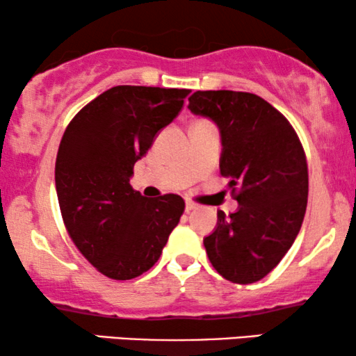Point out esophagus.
Segmentation results:
<instances>
[{
  "label": "esophagus",
  "instance_id": "34e87169",
  "mask_svg": "<svg viewBox=\"0 0 356 356\" xmlns=\"http://www.w3.org/2000/svg\"><path fill=\"white\" fill-rule=\"evenodd\" d=\"M196 209H197V204L194 201H189V199H188V201H186V212L196 211Z\"/></svg>",
  "mask_w": 356,
  "mask_h": 356
}]
</instances>
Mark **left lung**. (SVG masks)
I'll return each mask as SVG.
<instances>
[{
  "label": "left lung",
  "instance_id": "left-lung-1",
  "mask_svg": "<svg viewBox=\"0 0 356 356\" xmlns=\"http://www.w3.org/2000/svg\"><path fill=\"white\" fill-rule=\"evenodd\" d=\"M194 115L211 118L222 136V177L240 207L204 238L223 279L252 284L269 274L293 245L308 204V163L290 121L250 92L197 90Z\"/></svg>",
  "mask_w": 356,
  "mask_h": 356
}]
</instances>
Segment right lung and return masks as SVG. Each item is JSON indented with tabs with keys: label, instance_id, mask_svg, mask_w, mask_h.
I'll list each match as a JSON object with an SVG mask.
<instances>
[{
	"label": "right lung",
	"instance_id": "obj_1",
	"mask_svg": "<svg viewBox=\"0 0 356 356\" xmlns=\"http://www.w3.org/2000/svg\"><path fill=\"white\" fill-rule=\"evenodd\" d=\"M189 92L111 87L89 102L63 134L55 165L63 222L81 254L110 279L147 272L183 216L181 196L144 197L129 178Z\"/></svg>",
	"mask_w": 356,
	"mask_h": 356
}]
</instances>
